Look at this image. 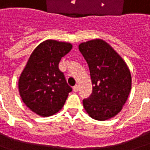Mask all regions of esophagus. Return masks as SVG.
<instances>
[{"mask_svg": "<svg viewBox=\"0 0 150 150\" xmlns=\"http://www.w3.org/2000/svg\"><path fill=\"white\" fill-rule=\"evenodd\" d=\"M73 91L74 92L79 91V86H78V85H75V86L73 87Z\"/></svg>", "mask_w": 150, "mask_h": 150, "instance_id": "1", "label": "esophagus"}]
</instances>
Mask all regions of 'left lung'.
<instances>
[{
    "label": "left lung",
    "instance_id": "obj_1",
    "mask_svg": "<svg viewBox=\"0 0 150 150\" xmlns=\"http://www.w3.org/2000/svg\"><path fill=\"white\" fill-rule=\"evenodd\" d=\"M79 49L89 65L93 84L83 107L92 118L106 121L121 111L132 89V76L122 57L103 40L80 43Z\"/></svg>",
    "mask_w": 150,
    "mask_h": 150
}]
</instances>
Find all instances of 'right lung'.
<instances>
[{
    "label": "right lung",
    "instance_id": "obj_1",
    "mask_svg": "<svg viewBox=\"0 0 150 150\" xmlns=\"http://www.w3.org/2000/svg\"><path fill=\"white\" fill-rule=\"evenodd\" d=\"M72 45L47 40L39 44L29 57L18 79L22 101L41 117L54 115L61 110L71 92L58 64Z\"/></svg>",
    "mask_w": 150,
    "mask_h": 150
}]
</instances>
